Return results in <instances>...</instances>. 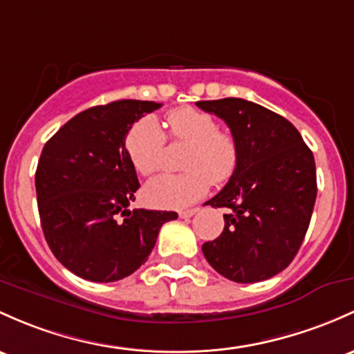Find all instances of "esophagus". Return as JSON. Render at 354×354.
<instances>
[{
  "mask_svg": "<svg viewBox=\"0 0 354 354\" xmlns=\"http://www.w3.org/2000/svg\"><path fill=\"white\" fill-rule=\"evenodd\" d=\"M198 212V208H192V209H181L178 215H180V218H189V216H193L195 213Z\"/></svg>",
  "mask_w": 354,
  "mask_h": 354,
  "instance_id": "obj_1",
  "label": "esophagus"
}]
</instances>
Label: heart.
I'll use <instances>...</instances> for the list:
<instances>
[{
	"label": "heart",
	"instance_id": "b5f03b06",
	"mask_svg": "<svg viewBox=\"0 0 354 354\" xmlns=\"http://www.w3.org/2000/svg\"><path fill=\"white\" fill-rule=\"evenodd\" d=\"M168 136L189 145L183 174H159L147 181L142 196L151 207L185 208L207 195L209 181L225 183L240 162V146L234 134L218 129L212 114L193 107L174 109L166 118ZM166 136L156 119L146 115L131 127L126 153L133 168L142 176L154 173L161 162Z\"/></svg>",
	"mask_w": 354,
	"mask_h": 354
}]
</instances>
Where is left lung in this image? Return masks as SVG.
<instances>
[{
	"instance_id": "1",
	"label": "left lung",
	"mask_w": 354,
	"mask_h": 354,
	"mask_svg": "<svg viewBox=\"0 0 354 354\" xmlns=\"http://www.w3.org/2000/svg\"><path fill=\"white\" fill-rule=\"evenodd\" d=\"M239 141L240 162L218 195L207 201L230 208L218 239L205 242V259L242 284L266 281L296 257L316 203V165L289 120L245 99L200 100Z\"/></svg>"
}]
</instances>
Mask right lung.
Segmentation results:
<instances>
[{
    "mask_svg": "<svg viewBox=\"0 0 354 354\" xmlns=\"http://www.w3.org/2000/svg\"><path fill=\"white\" fill-rule=\"evenodd\" d=\"M151 100H115L80 112L46 141L35 173L38 213L58 262L92 282L136 272L176 212L136 208L139 181L126 153L136 120L156 111Z\"/></svg>",
    "mask_w": 354,
    "mask_h": 354,
    "instance_id": "obj_1",
    "label": "right lung"
}]
</instances>
